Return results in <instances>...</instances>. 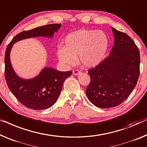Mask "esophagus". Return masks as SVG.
I'll return each mask as SVG.
<instances>
[{"label":"esophagus","mask_w":147,"mask_h":147,"mask_svg":"<svg viewBox=\"0 0 147 147\" xmlns=\"http://www.w3.org/2000/svg\"><path fill=\"white\" fill-rule=\"evenodd\" d=\"M73 73L74 75H80V74H81V72L78 71V70H74V71H73Z\"/></svg>","instance_id":"34e87169"}]
</instances>
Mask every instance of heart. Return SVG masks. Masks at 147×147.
<instances>
[{"mask_svg":"<svg viewBox=\"0 0 147 147\" xmlns=\"http://www.w3.org/2000/svg\"><path fill=\"white\" fill-rule=\"evenodd\" d=\"M107 35L101 30L80 29L65 37L63 47L57 48L58 59L65 65H73L78 59L86 68H94L104 61L108 50Z\"/></svg>","mask_w":147,"mask_h":147,"instance_id":"b5f03b06","label":"heart"}]
</instances>
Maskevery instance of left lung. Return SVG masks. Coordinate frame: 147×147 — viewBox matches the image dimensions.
Instances as JSON below:
<instances>
[{
    "label": "left lung",
    "mask_w": 147,
    "mask_h": 147,
    "mask_svg": "<svg viewBox=\"0 0 147 147\" xmlns=\"http://www.w3.org/2000/svg\"><path fill=\"white\" fill-rule=\"evenodd\" d=\"M114 43L109 55L90 70L87 98L100 108L117 106L136 86L139 76L140 53L129 36L111 27Z\"/></svg>",
    "instance_id": "1"
}]
</instances>
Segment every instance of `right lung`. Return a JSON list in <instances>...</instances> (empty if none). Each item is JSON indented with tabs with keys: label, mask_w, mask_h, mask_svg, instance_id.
<instances>
[{
	"label": "right lung",
	"mask_w": 147,
	"mask_h": 147,
	"mask_svg": "<svg viewBox=\"0 0 147 147\" xmlns=\"http://www.w3.org/2000/svg\"><path fill=\"white\" fill-rule=\"evenodd\" d=\"M61 27V24H53L20 33L12 39L6 49L4 73L6 83L17 100L28 108L42 110L51 107L57 100L63 82L71 75L72 71L62 72L51 67H44L34 78H22L16 73L11 64L10 55L13 45L23 39L36 37L53 38Z\"/></svg>",
	"instance_id": "add662e5"
}]
</instances>
